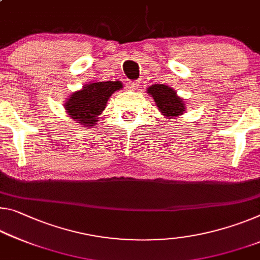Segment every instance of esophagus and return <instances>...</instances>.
<instances>
[{"mask_svg": "<svg viewBox=\"0 0 260 260\" xmlns=\"http://www.w3.org/2000/svg\"><path fill=\"white\" fill-rule=\"evenodd\" d=\"M139 86V83L137 81H129V82H127L126 83V88L128 89V90H135Z\"/></svg>", "mask_w": 260, "mask_h": 260, "instance_id": "esophagus-1", "label": "esophagus"}]
</instances>
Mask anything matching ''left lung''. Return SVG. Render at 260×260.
<instances>
[{
  "label": "left lung",
  "mask_w": 260,
  "mask_h": 260,
  "mask_svg": "<svg viewBox=\"0 0 260 260\" xmlns=\"http://www.w3.org/2000/svg\"><path fill=\"white\" fill-rule=\"evenodd\" d=\"M147 92L155 101L158 111L167 118H176L185 112V104L182 98L177 96L174 89L166 84H154L147 89Z\"/></svg>",
  "instance_id": "left-lung-1"
}]
</instances>
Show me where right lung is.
I'll return each instance as SVG.
<instances>
[{
  "instance_id": "right-lung-1",
  "label": "right lung",
  "mask_w": 260,
  "mask_h": 260,
  "mask_svg": "<svg viewBox=\"0 0 260 260\" xmlns=\"http://www.w3.org/2000/svg\"><path fill=\"white\" fill-rule=\"evenodd\" d=\"M121 88L122 83L119 81L85 84L81 90L71 94L64 104L66 111L72 119L81 125L93 126V123L98 122V118L112 93Z\"/></svg>"
}]
</instances>
